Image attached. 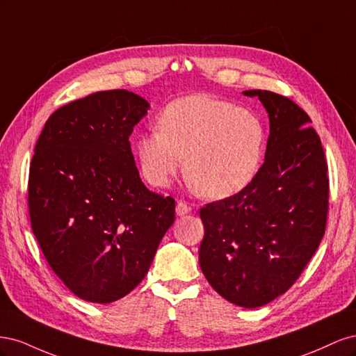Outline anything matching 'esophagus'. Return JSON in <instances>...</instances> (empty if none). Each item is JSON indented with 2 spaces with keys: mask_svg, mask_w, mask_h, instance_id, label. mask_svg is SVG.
<instances>
[{
  "mask_svg": "<svg viewBox=\"0 0 356 356\" xmlns=\"http://www.w3.org/2000/svg\"><path fill=\"white\" fill-rule=\"evenodd\" d=\"M190 212H191L190 204H187L186 202H182V200H179L177 203V215H179V217H182V215H187Z\"/></svg>",
  "mask_w": 356,
  "mask_h": 356,
  "instance_id": "esophagus-1",
  "label": "esophagus"
}]
</instances>
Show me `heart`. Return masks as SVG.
<instances>
[{"mask_svg": "<svg viewBox=\"0 0 356 356\" xmlns=\"http://www.w3.org/2000/svg\"><path fill=\"white\" fill-rule=\"evenodd\" d=\"M157 126L135 144L139 169L149 184L169 186L184 156L193 187L212 199L238 195L260 172L267 135L251 110L197 93L166 105Z\"/></svg>", "mask_w": 356, "mask_h": 356, "instance_id": "obj_1", "label": "heart"}]
</instances>
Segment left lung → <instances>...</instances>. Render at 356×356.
<instances>
[{
	"instance_id": "1",
	"label": "left lung",
	"mask_w": 356,
	"mask_h": 356,
	"mask_svg": "<svg viewBox=\"0 0 356 356\" xmlns=\"http://www.w3.org/2000/svg\"><path fill=\"white\" fill-rule=\"evenodd\" d=\"M257 96L270 135L257 178L234 196L200 209V268L230 303L255 309L293 285L324 238L328 175L324 148L297 104L268 90Z\"/></svg>"
}]
</instances>
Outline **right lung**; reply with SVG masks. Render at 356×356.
<instances>
[{"label":"right lung","mask_w":356,"mask_h":356,"mask_svg":"<svg viewBox=\"0 0 356 356\" xmlns=\"http://www.w3.org/2000/svg\"><path fill=\"white\" fill-rule=\"evenodd\" d=\"M149 104L96 92L53 113L29 168L32 232L51 270L90 303H113L145 277L175 221V200L139 178L129 136Z\"/></svg>","instance_id":"add662e5"}]
</instances>
